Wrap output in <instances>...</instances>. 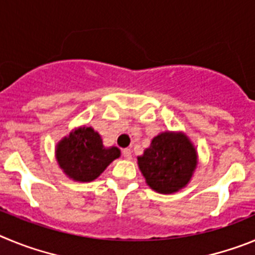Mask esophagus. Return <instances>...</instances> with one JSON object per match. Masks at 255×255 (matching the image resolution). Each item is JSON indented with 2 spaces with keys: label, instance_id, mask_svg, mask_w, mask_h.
Listing matches in <instances>:
<instances>
[{
  "label": "esophagus",
  "instance_id": "34e87169",
  "mask_svg": "<svg viewBox=\"0 0 255 255\" xmlns=\"http://www.w3.org/2000/svg\"><path fill=\"white\" fill-rule=\"evenodd\" d=\"M123 155L124 158L131 159V150H130L129 148H125V149H123Z\"/></svg>",
  "mask_w": 255,
  "mask_h": 255
}]
</instances>
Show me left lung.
<instances>
[{
	"instance_id": "obj_1",
	"label": "left lung",
	"mask_w": 255,
	"mask_h": 255,
	"mask_svg": "<svg viewBox=\"0 0 255 255\" xmlns=\"http://www.w3.org/2000/svg\"><path fill=\"white\" fill-rule=\"evenodd\" d=\"M197 164V150L184 132H161L152 139L143 155L138 157L145 182L161 194H171L185 188Z\"/></svg>"
}]
</instances>
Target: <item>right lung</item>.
Listing matches in <instances>:
<instances>
[{
  "mask_svg": "<svg viewBox=\"0 0 255 255\" xmlns=\"http://www.w3.org/2000/svg\"><path fill=\"white\" fill-rule=\"evenodd\" d=\"M120 154L117 147L105 148L101 135L87 126L73 130L56 147L58 166L70 179L80 182L96 180Z\"/></svg>",
  "mask_w": 255,
  "mask_h": 255,
  "instance_id": "obj_1",
  "label": "right lung"
}]
</instances>
